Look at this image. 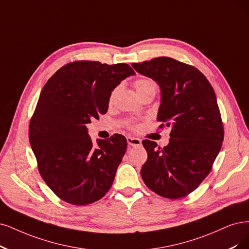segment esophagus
<instances>
[{"instance_id":"obj_1","label":"esophagus","mask_w":249,"mask_h":249,"mask_svg":"<svg viewBox=\"0 0 249 249\" xmlns=\"http://www.w3.org/2000/svg\"><path fill=\"white\" fill-rule=\"evenodd\" d=\"M127 143L129 144L130 146H136V145H141L142 144V141L137 137H132V136H128L127 137Z\"/></svg>"}]
</instances>
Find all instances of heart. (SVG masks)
I'll use <instances>...</instances> for the list:
<instances>
[{
    "mask_svg": "<svg viewBox=\"0 0 249 249\" xmlns=\"http://www.w3.org/2000/svg\"><path fill=\"white\" fill-rule=\"evenodd\" d=\"M134 88L137 92V94L141 95V94L144 93V92H148L150 90L156 91V84L152 79L141 78V79H137L134 82ZM117 91H118V88H115L113 90L112 94H110V100H113V98L115 97V95L117 93ZM131 127H133V126H131Z\"/></svg>",
    "mask_w": 249,
    "mask_h": 249,
    "instance_id": "b5f03b06",
    "label": "heart"
}]
</instances>
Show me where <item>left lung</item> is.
<instances>
[{
  "mask_svg": "<svg viewBox=\"0 0 249 249\" xmlns=\"http://www.w3.org/2000/svg\"><path fill=\"white\" fill-rule=\"evenodd\" d=\"M161 88L159 128L170 127L168 145L142 142L148 160L141 174L162 197L178 199L196 190L213 169L224 141V124L214 90L195 67L171 57L132 63Z\"/></svg>",
  "mask_w": 249,
  "mask_h": 249,
  "instance_id": "left-lung-1",
  "label": "left lung"
}]
</instances>
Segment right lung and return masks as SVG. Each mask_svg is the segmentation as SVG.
I'll return each mask as SVG.
<instances>
[{"label": "right lung", "mask_w": 249, "mask_h": 249, "mask_svg": "<svg viewBox=\"0 0 249 249\" xmlns=\"http://www.w3.org/2000/svg\"><path fill=\"white\" fill-rule=\"evenodd\" d=\"M134 73L126 63L77 60L60 68L43 87L29 137L42 178L61 200L91 204L112 187L126 139L114 134L94 145L86 125L107 112L112 91Z\"/></svg>", "instance_id": "add662e5"}]
</instances>
